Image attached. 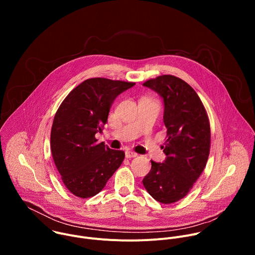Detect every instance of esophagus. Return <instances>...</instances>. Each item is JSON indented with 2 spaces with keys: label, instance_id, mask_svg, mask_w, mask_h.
Returning a JSON list of instances; mask_svg holds the SVG:
<instances>
[{
  "label": "esophagus",
  "instance_id": "34e87169",
  "mask_svg": "<svg viewBox=\"0 0 255 255\" xmlns=\"http://www.w3.org/2000/svg\"><path fill=\"white\" fill-rule=\"evenodd\" d=\"M138 154L137 153H135V152H133V151H126L125 152V156L127 157V158H133V157H136Z\"/></svg>",
  "mask_w": 255,
  "mask_h": 255
}]
</instances>
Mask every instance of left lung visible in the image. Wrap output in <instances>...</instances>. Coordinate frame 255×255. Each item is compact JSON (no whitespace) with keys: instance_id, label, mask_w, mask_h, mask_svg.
Instances as JSON below:
<instances>
[{"instance_id":"1","label":"left lung","mask_w":255,"mask_h":255,"mask_svg":"<svg viewBox=\"0 0 255 255\" xmlns=\"http://www.w3.org/2000/svg\"><path fill=\"white\" fill-rule=\"evenodd\" d=\"M164 102L166 141L162 163L151 160V169L142 183L159 203L172 204L186 197L202 174L211 145L210 122L195 90L179 78L159 76L143 84Z\"/></svg>"}]
</instances>
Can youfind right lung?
Returning a JSON list of instances; mask_svg holds the SVG:
<instances>
[{
    "label": "right lung",
    "instance_id": "right-lung-1",
    "mask_svg": "<svg viewBox=\"0 0 255 255\" xmlns=\"http://www.w3.org/2000/svg\"><path fill=\"white\" fill-rule=\"evenodd\" d=\"M135 83L93 78L72 90L55 113L50 148L65 188L79 198L99 194L124 160L122 150L98 143L110 108L118 95Z\"/></svg>",
    "mask_w": 255,
    "mask_h": 255
}]
</instances>
